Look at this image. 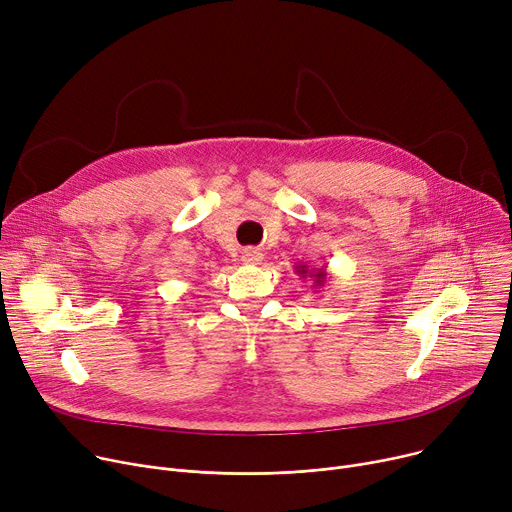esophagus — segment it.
<instances>
[{"label": "esophagus", "instance_id": "esophagus-1", "mask_svg": "<svg viewBox=\"0 0 512 512\" xmlns=\"http://www.w3.org/2000/svg\"><path fill=\"white\" fill-rule=\"evenodd\" d=\"M242 262H244V264H250V266H256V264L262 262V252L256 250V248H246V250L242 252Z\"/></svg>", "mask_w": 512, "mask_h": 512}]
</instances>
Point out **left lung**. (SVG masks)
Masks as SVG:
<instances>
[{
	"mask_svg": "<svg viewBox=\"0 0 512 512\" xmlns=\"http://www.w3.org/2000/svg\"><path fill=\"white\" fill-rule=\"evenodd\" d=\"M295 272L299 274L301 279H311L313 281V289H324L326 287V281H328V272H326V266L322 268H307V264H297L295 266ZM320 293V291H316Z\"/></svg>",
	"mask_w": 512,
	"mask_h": 512,
	"instance_id": "1",
	"label": "left lung"
}]
</instances>
